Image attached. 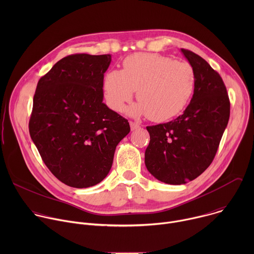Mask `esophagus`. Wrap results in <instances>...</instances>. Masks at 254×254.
Wrapping results in <instances>:
<instances>
[{"label":"esophagus","mask_w":254,"mask_h":254,"mask_svg":"<svg viewBox=\"0 0 254 254\" xmlns=\"http://www.w3.org/2000/svg\"><path fill=\"white\" fill-rule=\"evenodd\" d=\"M129 126H130V129L131 130H135V129H138L140 127L139 125L134 123V122H129Z\"/></svg>","instance_id":"obj_1"}]
</instances>
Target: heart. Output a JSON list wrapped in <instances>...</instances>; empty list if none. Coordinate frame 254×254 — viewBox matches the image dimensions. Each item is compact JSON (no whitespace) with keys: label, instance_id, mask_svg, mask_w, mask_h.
I'll return each mask as SVG.
<instances>
[{"label":"heart","instance_id":"obj_1","mask_svg":"<svg viewBox=\"0 0 254 254\" xmlns=\"http://www.w3.org/2000/svg\"><path fill=\"white\" fill-rule=\"evenodd\" d=\"M196 83L193 66L171 57L153 53H135L123 62V70L107 71L103 87L112 110L123 112L136 90L138 101L128 107L132 117H147L165 122L187 107Z\"/></svg>","mask_w":254,"mask_h":254}]
</instances>
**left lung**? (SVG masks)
I'll use <instances>...</instances> for the list:
<instances>
[{
	"label": "left lung",
	"mask_w": 254,
	"mask_h": 254,
	"mask_svg": "<svg viewBox=\"0 0 254 254\" xmlns=\"http://www.w3.org/2000/svg\"><path fill=\"white\" fill-rule=\"evenodd\" d=\"M181 52L193 66L196 83L183 115L147 127L150 143L144 153L148 171L161 182L182 185L212 163L230 116V102L221 76L192 51Z\"/></svg>",
	"instance_id": "obj_1"
}]
</instances>
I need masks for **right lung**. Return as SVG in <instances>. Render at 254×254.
<instances>
[{"label":"right lung","mask_w":254,"mask_h":254,"mask_svg":"<svg viewBox=\"0 0 254 254\" xmlns=\"http://www.w3.org/2000/svg\"><path fill=\"white\" fill-rule=\"evenodd\" d=\"M112 55L74 54L40 78L29 131L43 162L62 183L94 186L110 173L116 148L129 132L127 120L103 100Z\"/></svg>","instance_id":"obj_1"}]
</instances>
